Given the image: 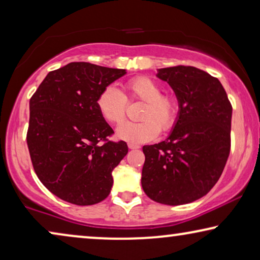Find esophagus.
Here are the masks:
<instances>
[{
    "label": "esophagus",
    "mask_w": 260,
    "mask_h": 260,
    "mask_svg": "<svg viewBox=\"0 0 260 260\" xmlns=\"http://www.w3.org/2000/svg\"><path fill=\"white\" fill-rule=\"evenodd\" d=\"M127 147H129V149H140V145H136V144H129L127 145Z\"/></svg>",
    "instance_id": "obj_1"
}]
</instances>
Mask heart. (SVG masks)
<instances>
[{"instance_id": "b5f03b06", "label": "heart", "mask_w": 260, "mask_h": 260, "mask_svg": "<svg viewBox=\"0 0 260 260\" xmlns=\"http://www.w3.org/2000/svg\"><path fill=\"white\" fill-rule=\"evenodd\" d=\"M131 99H140L144 103L138 123H123L116 130L119 140L130 144H140L155 140L162 131L174 126L179 113V104L172 95L162 94V88L155 80L148 77H137L126 84ZM97 108L105 120L119 124L125 117L126 98L123 92L113 85H109L99 93Z\"/></svg>"}]
</instances>
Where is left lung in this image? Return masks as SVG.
Instances as JSON below:
<instances>
[{
	"mask_svg": "<svg viewBox=\"0 0 260 260\" xmlns=\"http://www.w3.org/2000/svg\"><path fill=\"white\" fill-rule=\"evenodd\" d=\"M179 103L165 141L144 145L142 188L158 204H190L218 182L231 148L232 105L216 78L193 66L158 69Z\"/></svg>",
	"mask_w": 260,
	"mask_h": 260,
	"instance_id": "left-lung-1",
	"label": "left lung"
}]
</instances>
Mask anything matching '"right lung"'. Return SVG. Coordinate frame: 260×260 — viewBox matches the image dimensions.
Masks as SVG:
<instances>
[{
	"mask_svg": "<svg viewBox=\"0 0 260 260\" xmlns=\"http://www.w3.org/2000/svg\"><path fill=\"white\" fill-rule=\"evenodd\" d=\"M126 74L88 62L49 72L29 101L27 144L39 180L63 201L98 204L112 188V170L127 154L125 142H99L113 133L97 108L103 88Z\"/></svg>",
	"mask_w": 260,
	"mask_h": 260,
	"instance_id": "1",
	"label": "right lung"
}]
</instances>
